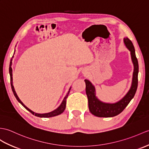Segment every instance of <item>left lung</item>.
Masks as SVG:
<instances>
[{"label": "left lung", "mask_w": 149, "mask_h": 149, "mask_svg": "<svg viewBox=\"0 0 149 149\" xmlns=\"http://www.w3.org/2000/svg\"><path fill=\"white\" fill-rule=\"evenodd\" d=\"M124 43L130 51L131 60L133 64L134 70L131 86L126 95L119 101L113 103H105L100 100L96 96L95 86L88 79H85L86 93L88 99V106L90 112L96 117H112L121 113L135 95L138 86V63L135 54V50L132 42L128 38H124Z\"/></svg>", "instance_id": "8db88e82"}]
</instances>
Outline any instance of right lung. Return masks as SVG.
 I'll list each match as a JSON object with an SVG mask.
<instances>
[{
    "instance_id": "right-lung-1",
    "label": "right lung",
    "mask_w": 149,
    "mask_h": 149,
    "mask_svg": "<svg viewBox=\"0 0 149 149\" xmlns=\"http://www.w3.org/2000/svg\"><path fill=\"white\" fill-rule=\"evenodd\" d=\"M14 56H13L11 60V61H10V65H9V74H10V78H11V88H12V90H13V92L14 93V95L15 96L16 98L17 99V100H18V102L20 103L21 104H22L25 108L27 110H29V111L30 112L32 113L33 115H35L37 117H46V118H47V117H54V116H58L60 115V114H61V113H63L64 112V110L65 109V108H66V102H67V98L68 97V94L69 93H70V90L71 89V87L69 88V90L68 91V93H67V95H65V96L64 97L63 101H62L60 105V106H59L57 109H56L55 110H53V111H51L50 112H48V113H36L33 112L32 110H31L30 109H29V108L26 106H25V105H24V103L21 101L20 99L19 98L18 96L16 94V92L15 91V88H14V86H13V69H12V61H13V58Z\"/></svg>"
}]
</instances>
